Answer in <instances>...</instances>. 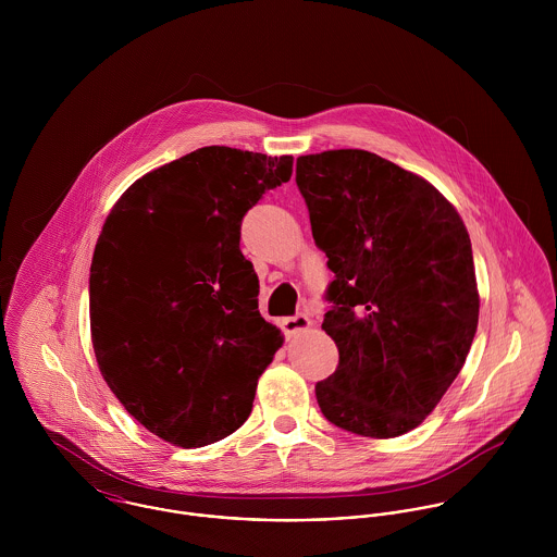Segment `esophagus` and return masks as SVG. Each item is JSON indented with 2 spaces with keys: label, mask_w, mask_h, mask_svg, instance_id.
<instances>
[{
  "label": "esophagus",
  "mask_w": 557,
  "mask_h": 557,
  "mask_svg": "<svg viewBox=\"0 0 557 557\" xmlns=\"http://www.w3.org/2000/svg\"><path fill=\"white\" fill-rule=\"evenodd\" d=\"M278 323H281V330L285 332V336H294V334L307 330L311 325V319L298 313V315H292V318H283Z\"/></svg>",
  "instance_id": "1"
}]
</instances>
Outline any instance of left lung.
<instances>
[{
    "label": "left lung",
    "instance_id": "left-lung-1",
    "mask_svg": "<svg viewBox=\"0 0 557 557\" xmlns=\"http://www.w3.org/2000/svg\"><path fill=\"white\" fill-rule=\"evenodd\" d=\"M296 184L334 272L321 327L338 367L315 384L319 409L362 437L403 435L446 395L476 334L468 230L435 186L373 152L300 157Z\"/></svg>",
    "mask_w": 557,
    "mask_h": 557
}]
</instances>
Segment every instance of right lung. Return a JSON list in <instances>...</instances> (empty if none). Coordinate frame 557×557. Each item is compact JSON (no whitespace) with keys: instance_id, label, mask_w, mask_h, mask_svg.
Returning <instances> with one entry per match:
<instances>
[{"instance_id":"1","label":"right lung","mask_w":557,"mask_h":557,"mask_svg":"<svg viewBox=\"0 0 557 557\" xmlns=\"http://www.w3.org/2000/svg\"><path fill=\"white\" fill-rule=\"evenodd\" d=\"M292 166V157L199 148L137 180L104 221L89 268L96 360L126 411L164 442L214 444L250 416L283 336L259 315L239 227Z\"/></svg>"}]
</instances>
